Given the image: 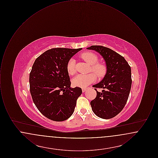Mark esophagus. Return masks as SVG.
<instances>
[{
	"label": "esophagus",
	"mask_w": 158,
	"mask_h": 158,
	"mask_svg": "<svg viewBox=\"0 0 158 158\" xmlns=\"http://www.w3.org/2000/svg\"><path fill=\"white\" fill-rule=\"evenodd\" d=\"M86 90H87V88H82L83 92H85Z\"/></svg>",
	"instance_id": "obj_1"
}]
</instances>
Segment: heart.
I'll return each mask as SVG.
<instances>
[{
    "label": "heart",
    "mask_w": 158,
    "mask_h": 158,
    "mask_svg": "<svg viewBox=\"0 0 158 158\" xmlns=\"http://www.w3.org/2000/svg\"><path fill=\"white\" fill-rule=\"evenodd\" d=\"M81 57L89 65H92L91 70L94 72L98 77L101 78L105 75L106 73V67L102 63H97L98 58L97 56L90 52H85L81 55ZM75 60L73 58L68 61L67 64V70L70 75H73L75 73ZM97 80V76L93 73L89 74H79L72 79V84L80 88H85Z\"/></svg>",
    "instance_id": "heart-1"
}]
</instances>
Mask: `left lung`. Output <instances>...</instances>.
<instances>
[{"instance_id":"1","label":"left lung","mask_w":158,"mask_h":158,"mask_svg":"<svg viewBox=\"0 0 158 158\" xmlns=\"http://www.w3.org/2000/svg\"><path fill=\"white\" fill-rule=\"evenodd\" d=\"M88 50L99 53L105 60L106 72L102 80L93 85L102 88L90 102L92 110L98 117L110 119L122 111L131 86V68L125 59L113 50L101 45H92Z\"/></svg>"}]
</instances>
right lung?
<instances>
[{"mask_svg": "<svg viewBox=\"0 0 158 158\" xmlns=\"http://www.w3.org/2000/svg\"><path fill=\"white\" fill-rule=\"evenodd\" d=\"M82 48H55L35 60L30 74L31 97L40 112L55 121H63L73 114L82 94L79 87L72 88L67 64Z\"/></svg>", "mask_w": 158, "mask_h": 158, "instance_id": "1", "label": "right lung"}]
</instances>
